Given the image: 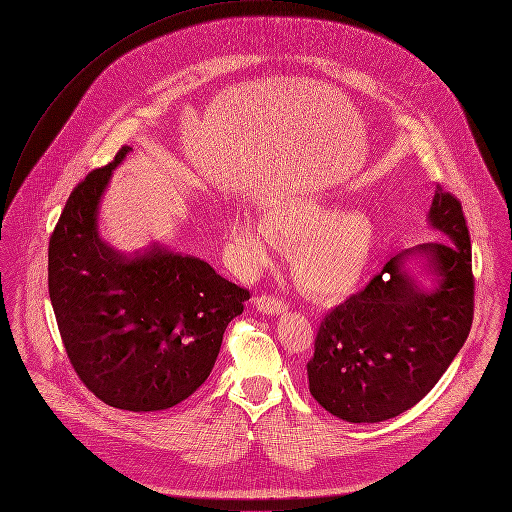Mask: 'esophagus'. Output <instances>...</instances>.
Wrapping results in <instances>:
<instances>
[{
    "mask_svg": "<svg viewBox=\"0 0 512 512\" xmlns=\"http://www.w3.org/2000/svg\"><path fill=\"white\" fill-rule=\"evenodd\" d=\"M255 307L261 313H267V315H283L289 309V305L285 301H281V299H277L273 295H259L255 299Z\"/></svg>",
    "mask_w": 512,
    "mask_h": 512,
    "instance_id": "1",
    "label": "esophagus"
}]
</instances>
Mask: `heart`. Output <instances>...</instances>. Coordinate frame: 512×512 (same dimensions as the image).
<instances>
[{
  "label": "heart",
  "instance_id": "b5f03b06",
  "mask_svg": "<svg viewBox=\"0 0 512 512\" xmlns=\"http://www.w3.org/2000/svg\"><path fill=\"white\" fill-rule=\"evenodd\" d=\"M277 239L293 247L291 269L313 297L337 299L366 277L376 243V223L364 211H337L325 195H287L265 209L263 219L241 217L231 225V243L249 267L267 265Z\"/></svg>",
  "mask_w": 512,
  "mask_h": 512
}]
</instances>
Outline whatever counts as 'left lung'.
Returning a JSON list of instances; mask_svg holds the SVG:
<instances>
[{
	"instance_id": "left-lung-1",
	"label": "left lung",
	"mask_w": 512,
	"mask_h": 512,
	"mask_svg": "<svg viewBox=\"0 0 512 512\" xmlns=\"http://www.w3.org/2000/svg\"><path fill=\"white\" fill-rule=\"evenodd\" d=\"M428 225L438 241L394 255L319 325L309 392L339 420L374 424L410 410L466 342L474 313L470 235L460 201L440 185Z\"/></svg>"
}]
</instances>
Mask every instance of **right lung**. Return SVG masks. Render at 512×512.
Returning <instances> with one entry per match:
<instances>
[{"label":"right lung","instance_id":"add662e5","mask_svg":"<svg viewBox=\"0 0 512 512\" xmlns=\"http://www.w3.org/2000/svg\"><path fill=\"white\" fill-rule=\"evenodd\" d=\"M130 146L72 191L52 233L48 287L68 358L94 396L128 412L187 400L211 374L249 291L207 261L150 245L112 249L98 215Z\"/></svg>","mask_w":512,"mask_h":512}]
</instances>
